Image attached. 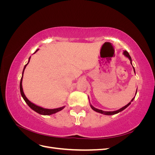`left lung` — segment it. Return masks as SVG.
<instances>
[{
  "instance_id": "8db88e82",
  "label": "left lung",
  "mask_w": 155,
  "mask_h": 155,
  "mask_svg": "<svg viewBox=\"0 0 155 155\" xmlns=\"http://www.w3.org/2000/svg\"><path fill=\"white\" fill-rule=\"evenodd\" d=\"M123 54L125 56V57L128 58V59L130 60V64H132V66H133V64H132V59H131L130 56V55L129 54V53L127 52V51L126 50H124ZM133 68L134 72V74H135V69H134V68L133 67ZM137 91H136V94H137ZM136 94H135V95H136ZM134 97H135V96L133 98L132 100H131V101L129 103V104H128L127 105H126L125 106H124V107H121V109H118V110H114V111H104V110H100V109H96V108H95L94 107H93L91 104H90V106H91V107L92 108V110H94L97 112H99V113L103 114H104V115H114V114L119 113V112H121L122 110H124L128 106H129V105H130V104H131V102H132V101L134 100ZM88 99H89V97H88Z\"/></svg>"
}]
</instances>
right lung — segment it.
<instances>
[{"label": "right lung", "mask_w": 155, "mask_h": 155, "mask_svg": "<svg viewBox=\"0 0 155 155\" xmlns=\"http://www.w3.org/2000/svg\"><path fill=\"white\" fill-rule=\"evenodd\" d=\"M39 50V49L36 50V51H35V53H36L37 51ZM30 58L31 57L29 58L28 59V63L26 64H25V66L24 67V68H23V71H22V78H21V82H20V91H21V96L22 97L23 99H24V100L25 101V102L27 104V105H28L31 109L34 110L35 112H37V113H39V114H41V115H51L53 114H55L56 113V112H58L59 111H61V110H63L64 108L65 107V106H63V107H59V108H56V109H45V108H43L42 107H40L39 105H37L35 104H34V103L31 102L28 98L26 97L25 94L24 92H23V88H22V78H23V74H24V72H25V70L27 66V64L29 63L30 62Z\"/></svg>", "instance_id": "right-lung-1"}]
</instances>
